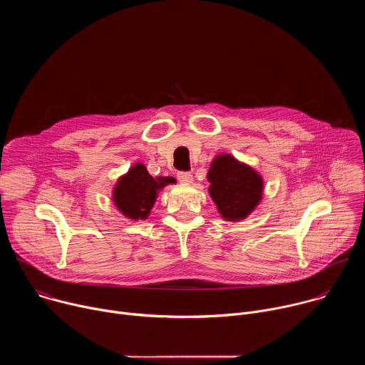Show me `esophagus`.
<instances>
[{
	"label": "esophagus",
	"mask_w": 365,
	"mask_h": 365,
	"mask_svg": "<svg viewBox=\"0 0 365 365\" xmlns=\"http://www.w3.org/2000/svg\"><path fill=\"white\" fill-rule=\"evenodd\" d=\"M178 179H179V182H182V183H190V182L193 180V176H192V173H189V172H179V173H178Z\"/></svg>",
	"instance_id": "esophagus-1"
}]
</instances>
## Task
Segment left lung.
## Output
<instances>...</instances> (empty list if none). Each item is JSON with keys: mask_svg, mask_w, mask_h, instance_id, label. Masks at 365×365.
<instances>
[{"mask_svg": "<svg viewBox=\"0 0 365 365\" xmlns=\"http://www.w3.org/2000/svg\"><path fill=\"white\" fill-rule=\"evenodd\" d=\"M210 195L224 220L240 221L250 215L263 196V179L231 154H220L210 172Z\"/></svg>", "mask_w": 365, "mask_h": 365, "instance_id": "8db88e82", "label": "left lung"}]
</instances>
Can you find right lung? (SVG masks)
I'll list each match as a JSON object with an SVG mask.
<instances>
[{"mask_svg": "<svg viewBox=\"0 0 365 365\" xmlns=\"http://www.w3.org/2000/svg\"><path fill=\"white\" fill-rule=\"evenodd\" d=\"M172 183V178L154 179L144 165H134L114 187V202L130 220H145L158 197V190Z\"/></svg>", "mask_w": 365, "mask_h": 365, "instance_id": "obj_1", "label": "right lung"}]
</instances>
